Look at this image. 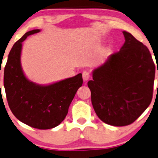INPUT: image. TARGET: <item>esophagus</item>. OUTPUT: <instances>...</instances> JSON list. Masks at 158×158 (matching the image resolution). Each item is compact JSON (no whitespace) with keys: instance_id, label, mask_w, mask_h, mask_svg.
I'll return each instance as SVG.
<instances>
[{"instance_id":"esophagus-1","label":"esophagus","mask_w":158,"mask_h":158,"mask_svg":"<svg viewBox=\"0 0 158 158\" xmlns=\"http://www.w3.org/2000/svg\"><path fill=\"white\" fill-rule=\"evenodd\" d=\"M89 78H90V73H89V72H88V71L86 70L83 71V73H82V79H83V80H89Z\"/></svg>"}]
</instances>
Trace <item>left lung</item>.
Here are the masks:
<instances>
[{
	"label": "left lung",
	"instance_id": "obj_1",
	"mask_svg": "<svg viewBox=\"0 0 158 158\" xmlns=\"http://www.w3.org/2000/svg\"><path fill=\"white\" fill-rule=\"evenodd\" d=\"M123 33L125 43L120 51L94 69L88 82L96 114L114 127L132 123L150 105L155 76L148 48L129 32Z\"/></svg>",
	"mask_w": 158,
	"mask_h": 158
}]
</instances>
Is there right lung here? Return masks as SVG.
I'll use <instances>...</instances> for the list:
<instances>
[{"instance_id":"add662e5","label":"right lung","mask_w":158,"mask_h":158,"mask_svg":"<svg viewBox=\"0 0 158 158\" xmlns=\"http://www.w3.org/2000/svg\"><path fill=\"white\" fill-rule=\"evenodd\" d=\"M34 29L13 44L4 68V85L13 115L29 127L39 129L56 127L64 119L75 94L82 85V74L48 85H41L25 76L20 62L23 41Z\"/></svg>"}]
</instances>
